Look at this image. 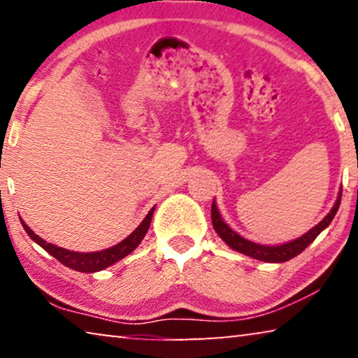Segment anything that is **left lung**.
I'll return each instance as SVG.
<instances>
[{
	"label": "left lung",
	"instance_id": "1",
	"mask_svg": "<svg viewBox=\"0 0 358 358\" xmlns=\"http://www.w3.org/2000/svg\"><path fill=\"white\" fill-rule=\"evenodd\" d=\"M341 197H342V190H339V195H337V200H336L334 207L331 208V212L327 213L326 217L316 224V227H313L310 231L305 233L300 238L293 239V241L277 244V246L257 244V243L249 241V239H246V238L239 236L234 229H231L227 223H224V220L222 218V215H220V212H218L215 200L212 203V224H213L215 231H217L218 236L222 238L223 241L233 249V251H238V252L244 254V256L257 259V261L280 264V262L290 261V259L296 257L301 251H305V249L317 238V234H320L322 229H326L327 227H329L332 218L336 217L337 210H339Z\"/></svg>",
	"mask_w": 358,
	"mask_h": 358
}]
</instances>
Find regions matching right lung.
<instances>
[{
	"label": "right lung",
	"mask_w": 358,
	"mask_h": 358,
	"mask_svg": "<svg viewBox=\"0 0 358 358\" xmlns=\"http://www.w3.org/2000/svg\"><path fill=\"white\" fill-rule=\"evenodd\" d=\"M153 212H155V207L150 210L148 215L143 218V222H141L138 227H136L134 231L124 239V241H120L119 244H115V246L102 249V251H97V252H78V251H70V249H65V248H58L55 244L47 243L45 239L37 236V234L34 233L32 229L22 222V220L21 223L24 229H26V233L29 234V238H31L32 241H36L38 246L45 249V251L50 254V256L55 257L58 262H62L63 266L73 268V271L91 273V272L104 271V268L110 267L112 264L119 262L120 259H124L129 256L130 252H134L136 246L143 241L146 231H148L151 218H153Z\"/></svg>",
	"instance_id": "right-lung-1"
}]
</instances>
